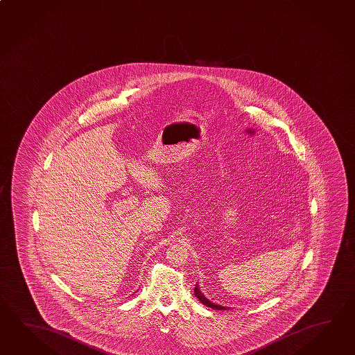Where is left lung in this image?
Instances as JSON below:
<instances>
[{
    "label": "left lung",
    "mask_w": 355,
    "mask_h": 355,
    "mask_svg": "<svg viewBox=\"0 0 355 355\" xmlns=\"http://www.w3.org/2000/svg\"><path fill=\"white\" fill-rule=\"evenodd\" d=\"M195 296L199 299V301L202 302V305L208 306V307H211V309H216V310H227L228 307H225V306L216 305L214 302H211V301H209L205 296H204V293L200 291V288H199V286L195 285L194 288Z\"/></svg>",
    "instance_id": "left-lung-1"
}]
</instances>
